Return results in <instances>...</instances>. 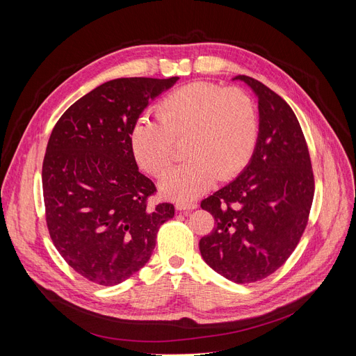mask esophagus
Instances as JSON below:
<instances>
[{"instance_id":"34e87169","label":"esophagus","mask_w":356,"mask_h":356,"mask_svg":"<svg viewBox=\"0 0 356 356\" xmlns=\"http://www.w3.org/2000/svg\"><path fill=\"white\" fill-rule=\"evenodd\" d=\"M196 208H197V203H195V202H183V200L176 202L177 211H193Z\"/></svg>"}]
</instances>
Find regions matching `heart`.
I'll return each instance as SVG.
<instances>
[{
    "label": "heart",
    "mask_w": 356,
    "mask_h": 356,
    "mask_svg": "<svg viewBox=\"0 0 356 356\" xmlns=\"http://www.w3.org/2000/svg\"><path fill=\"white\" fill-rule=\"evenodd\" d=\"M259 136L258 109L248 92L209 82L186 85L157 105V120L138 118L129 133L137 163L153 176L175 159V140L188 137L186 163L160 181L172 199H192L216 180L239 175L250 163Z\"/></svg>",
    "instance_id": "heart-1"
}]
</instances>
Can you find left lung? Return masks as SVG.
<instances>
[{"instance_id": "left-lung-1", "label": "left lung", "mask_w": 356, "mask_h": 356, "mask_svg": "<svg viewBox=\"0 0 356 356\" xmlns=\"http://www.w3.org/2000/svg\"><path fill=\"white\" fill-rule=\"evenodd\" d=\"M234 81L245 82L258 98V143L241 175L202 200L215 228L199 250L212 270L242 284L268 277L291 255L307 225L314 177L290 105L245 74Z\"/></svg>"}]
</instances>
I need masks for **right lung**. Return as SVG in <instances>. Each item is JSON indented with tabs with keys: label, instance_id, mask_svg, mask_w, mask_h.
Returning <instances> with one entry per match:
<instances>
[{
	"label": "right lung",
	"instance_id": "1",
	"mask_svg": "<svg viewBox=\"0 0 356 356\" xmlns=\"http://www.w3.org/2000/svg\"><path fill=\"white\" fill-rule=\"evenodd\" d=\"M179 81L120 78L86 93L56 122L43 160L46 222L56 250L89 282L115 286L147 263L172 203L148 207L129 133L149 101Z\"/></svg>",
	"mask_w": 356,
	"mask_h": 356
}]
</instances>
